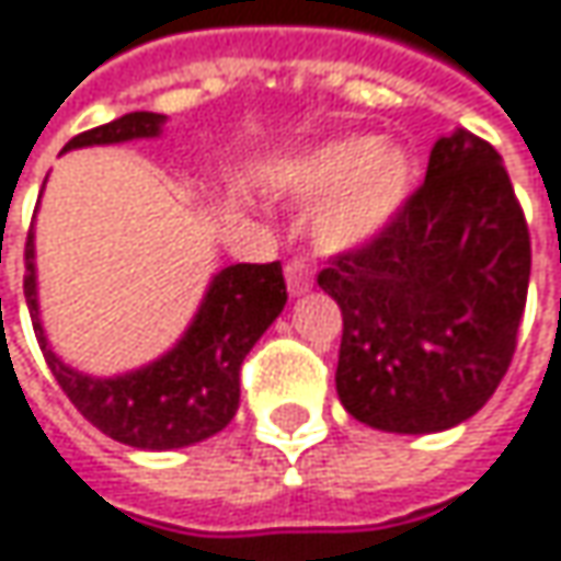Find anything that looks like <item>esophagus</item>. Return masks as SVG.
I'll use <instances>...</instances> for the list:
<instances>
[{
    "mask_svg": "<svg viewBox=\"0 0 561 561\" xmlns=\"http://www.w3.org/2000/svg\"><path fill=\"white\" fill-rule=\"evenodd\" d=\"M285 282H288V291H291V295L308 291L313 285L311 263H308L305 256H291V260L285 263Z\"/></svg>",
    "mask_w": 561,
    "mask_h": 561,
    "instance_id": "obj_1",
    "label": "esophagus"
}]
</instances>
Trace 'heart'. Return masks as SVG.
<instances>
[{
	"instance_id": "heart-1",
	"label": "heart",
	"mask_w": 561,
	"mask_h": 561,
	"mask_svg": "<svg viewBox=\"0 0 561 561\" xmlns=\"http://www.w3.org/2000/svg\"><path fill=\"white\" fill-rule=\"evenodd\" d=\"M291 186L323 199L313 213V238L327 250L358 248L403 209L415 183V164L397 146L346 139L323 146L291 168Z\"/></svg>"
}]
</instances>
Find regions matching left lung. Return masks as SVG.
Returning a JSON list of instances; mask_svg holds the SVG:
<instances>
[{
	"label": "left lung",
	"instance_id": "1",
	"mask_svg": "<svg viewBox=\"0 0 561 561\" xmlns=\"http://www.w3.org/2000/svg\"><path fill=\"white\" fill-rule=\"evenodd\" d=\"M527 282L530 231L499 151L467 129L438 139L387 228L317 273L343 311V407L400 435L470 419L514 358Z\"/></svg>",
	"mask_w": 561,
	"mask_h": 561
}]
</instances>
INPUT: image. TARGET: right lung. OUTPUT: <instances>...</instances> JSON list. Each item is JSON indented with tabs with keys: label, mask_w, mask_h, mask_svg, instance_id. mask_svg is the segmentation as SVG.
I'll use <instances>...</instances> for the list:
<instances>
[{
	"label": "right lung",
	"mask_w": 561,
	"mask_h": 561,
	"mask_svg": "<svg viewBox=\"0 0 561 561\" xmlns=\"http://www.w3.org/2000/svg\"><path fill=\"white\" fill-rule=\"evenodd\" d=\"M158 114H126L79 133L66 149L107 146L154 136ZM24 298L31 308L34 336L50 365L53 378L84 419L114 442L146 450L186 447L221 432L241 400V365L253 343L279 317L288 301L282 263H234L221 270L209 295L178 346L154 365L123 378H84L66 368L44 336L34 291V234L24 244Z\"/></svg>",
	"instance_id": "1"
}]
</instances>
